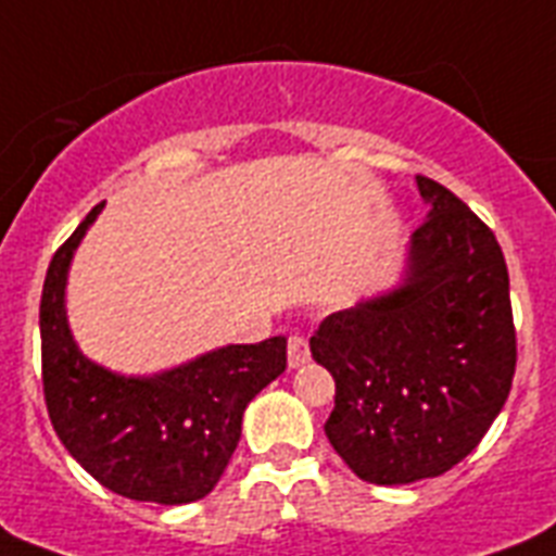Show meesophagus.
<instances>
[{
    "label": "esophagus",
    "instance_id": "34e87169",
    "mask_svg": "<svg viewBox=\"0 0 556 556\" xmlns=\"http://www.w3.org/2000/svg\"><path fill=\"white\" fill-rule=\"evenodd\" d=\"M308 359V340H305V337H291V340H288V365H291V368H300V365H305Z\"/></svg>",
    "mask_w": 556,
    "mask_h": 556
}]
</instances>
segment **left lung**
I'll return each mask as SVG.
<instances>
[{"label": "left lung", "mask_w": 556, "mask_h": 556, "mask_svg": "<svg viewBox=\"0 0 556 556\" xmlns=\"http://www.w3.org/2000/svg\"><path fill=\"white\" fill-rule=\"evenodd\" d=\"M391 288L337 311L311 356L337 382L325 437L374 485L440 477L503 410L517 365L508 268L491 228L434 179Z\"/></svg>", "instance_id": "1"}]
</instances>
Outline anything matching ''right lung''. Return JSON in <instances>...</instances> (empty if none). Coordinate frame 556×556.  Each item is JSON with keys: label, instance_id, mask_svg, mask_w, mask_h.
<instances>
[{"label": "right lung", "instance_id": "right-lung-1", "mask_svg": "<svg viewBox=\"0 0 556 556\" xmlns=\"http://www.w3.org/2000/svg\"><path fill=\"white\" fill-rule=\"evenodd\" d=\"M59 248L39 305L48 417L67 454L114 494L185 505L207 497L242 437V414L286 371V337L223 345L153 374H119L83 354L67 323V274L102 214Z\"/></svg>", "mask_w": 556, "mask_h": 556}]
</instances>
